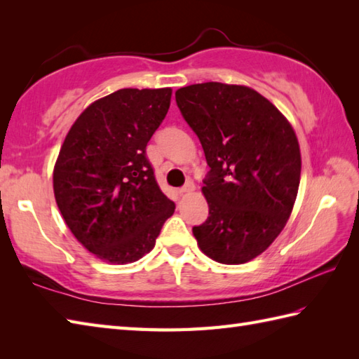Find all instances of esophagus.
Wrapping results in <instances>:
<instances>
[{"label":"esophagus","mask_w":359,"mask_h":359,"mask_svg":"<svg viewBox=\"0 0 359 359\" xmlns=\"http://www.w3.org/2000/svg\"><path fill=\"white\" fill-rule=\"evenodd\" d=\"M194 188H196V187H194L193 182H191V180H188L184 187L177 189V191H179V194H185V193H191V191H194Z\"/></svg>","instance_id":"34e87169"}]
</instances>
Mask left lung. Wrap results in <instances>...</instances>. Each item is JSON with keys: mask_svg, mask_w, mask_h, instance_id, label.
<instances>
[{"mask_svg": "<svg viewBox=\"0 0 359 359\" xmlns=\"http://www.w3.org/2000/svg\"><path fill=\"white\" fill-rule=\"evenodd\" d=\"M182 117L210 166L208 219L193 226L212 261L245 264L271 245L292 215L301 179L296 134L255 89L208 81L175 90Z\"/></svg>", "mask_w": 359, "mask_h": 359, "instance_id": "obj_1", "label": "left lung"}]
</instances>
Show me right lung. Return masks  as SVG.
<instances>
[{
	"label": "right lung",
	"mask_w": 359,
	"mask_h": 359,
	"mask_svg": "<svg viewBox=\"0 0 359 359\" xmlns=\"http://www.w3.org/2000/svg\"><path fill=\"white\" fill-rule=\"evenodd\" d=\"M171 94L116 90L80 114L60 149L53 168L60 212L81 245L106 262L139 261L174 212L147 157Z\"/></svg>",
	"instance_id": "right-lung-1"
}]
</instances>
